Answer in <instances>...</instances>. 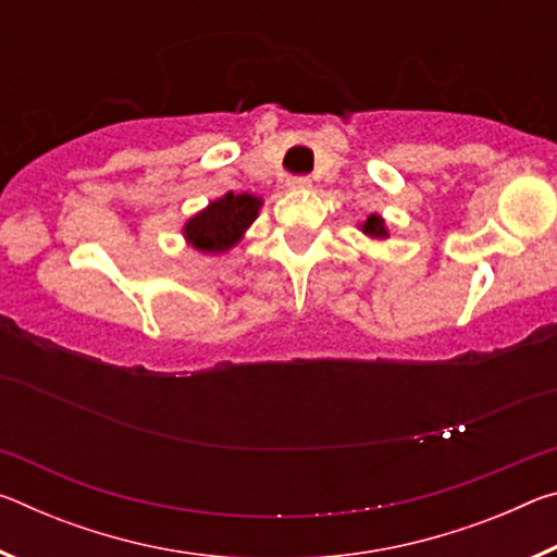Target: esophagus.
<instances>
[{
	"label": "esophagus",
	"mask_w": 557,
	"mask_h": 557,
	"mask_svg": "<svg viewBox=\"0 0 557 557\" xmlns=\"http://www.w3.org/2000/svg\"><path fill=\"white\" fill-rule=\"evenodd\" d=\"M287 186L289 188H309V186H312V178H309V176H289Z\"/></svg>",
	"instance_id": "34e87169"
}]
</instances>
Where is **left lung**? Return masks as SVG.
I'll return each mask as SVG.
<instances>
[{"instance_id":"8db88e82","label":"left lung","mask_w":557,"mask_h":557,"mask_svg":"<svg viewBox=\"0 0 557 557\" xmlns=\"http://www.w3.org/2000/svg\"><path fill=\"white\" fill-rule=\"evenodd\" d=\"M363 233H369V235H373V238H385V228H383V219L381 215H369V219H366V223H363Z\"/></svg>"}]
</instances>
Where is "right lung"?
Instances as JSON below:
<instances>
[{"label": "right lung", "instance_id": "add662e5", "mask_svg": "<svg viewBox=\"0 0 557 557\" xmlns=\"http://www.w3.org/2000/svg\"><path fill=\"white\" fill-rule=\"evenodd\" d=\"M260 201L250 194H228L186 223V238L199 250L223 252L256 221Z\"/></svg>", "mask_w": 557, "mask_h": 557}]
</instances>
